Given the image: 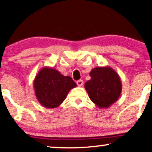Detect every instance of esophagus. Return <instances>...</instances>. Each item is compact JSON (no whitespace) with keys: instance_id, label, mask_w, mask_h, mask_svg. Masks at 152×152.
Wrapping results in <instances>:
<instances>
[{"instance_id":"1","label":"esophagus","mask_w":152,"mask_h":152,"mask_svg":"<svg viewBox=\"0 0 152 152\" xmlns=\"http://www.w3.org/2000/svg\"><path fill=\"white\" fill-rule=\"evenodd\" d=\"M77 84L78 86H82L84 84V82H83L82 80H78L77 81Z\"/></svg>"}]
</instances>
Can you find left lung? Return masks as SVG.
Returning <instances> with one entry per match:
<instances>
[{
    "label": "left lung",
    "mask_w": 152,
    "mask_h": 152,
    "mask_svg": "<svg viewBox=\"0 0 152 152\" xmlns=\"http://www.w3.org/2000/svg\"><path fill=\"white\" fill-rule=\"evenodd\" d=\"M91 80L84 84L91 101L99 108H108L118 100L122 92L120 76L109 66L93 68Z\"/></svg>",
    "instance_id": "8db88e82"
}]
</instances>
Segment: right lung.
I'll use <instances>...</instances> for the list:
<instances>
[{"label":"right lung","mask_w":152,"mask_h":152,"mask_svg":"<svg viewBox=\"0 0 152 152\" xmlns=\"http://www.w3.org/2000/svg\"><path fill=\"white\" fill-rule=\"evenodd\" d=\"M33 84L37 100L48 109L59 107L65 100L68 92L77 86L70 77L64 76L50 67L41 68Z\"/></svg>","instance_id":"right-lung-1"}]
</instances>
